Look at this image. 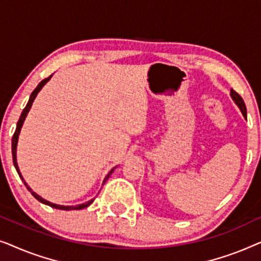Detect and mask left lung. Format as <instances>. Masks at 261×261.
<instances>
[{"mask_svg": "<svg viewBox=\"0 0 261 261\" xmlns=\"http://www.w3.org/2000/svg\"><path fill=\"white\" fill-rule=\"evenodd\" d=\"M230 97H231V99H233V101H234L235 105H237V106L239 107V109L241 110L242 115H244L245 119H247V112H246V105H245L244 99L241 98V96L239 95L238 92H235V91L233 90V89H231V90H230Z\"/></svg>", "mask_w": 261, "mask_h": 261, "instance_id": "1", "label": "left lung"}]
</instances>
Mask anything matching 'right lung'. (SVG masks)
I'll use <instances>...</instances> for the list:
<instances>
[{"label":"right lung","instance_id":"right-lung-1","mask_svg":"<svg viewBox=\"0 0 261 261\" xmlns=\"http://www.w3.org/2000/svg\"><path fill=\"white\" fill-rule=\"evenodd\" d=\"M51 77H52V74L49 77H47V78H45L44 81H41L40 83L38 84V87L34 89V91L32 92L31 94V96H30V99H28V103H27V106L24 107V109L22 110V113H21V116H20V119H19V121H17V124H16V129H15V133H14V135H13V139H12V154H13V163H14V166H15V169H16V171H17V173H19V176H20V178L21 179H22V181L24 183V185H26V188L28 189V191L31 192L32 195L34 196L35 198L38 199L39 202H41V203H44V204H46V205H49V206H52V208H56V209H60V210H81V209H84V208H87V206H89L91 204L92 202H94V199H90V201H88V202H85V203H82V204H77V205H60V204H56V203H51L49 201H46L45 198H42L41 196H39L37 192H34L33 190H32V189L28 187V184L26 183V180L23 179V177H22V174H21V172H20V169H19V166H17V160H16V147H17V141H19V135H20V132H21V128H22V124H23V122H24V120H26V116H27V114L30 113V110H31V107H32V105H33V102H34V99H35V97H37V95L39 94V91L41 90L42 88H44V85L47 83V82L51 80ZM116 169V166L114 167V169H112L109 171V173L107 174L106 176V178H105V180H103V183H106V180L108 179L109 178V176L110 174L113 173V171Z\"/></svg>","mask_w":261,"mask_h":261}]
</instances>
